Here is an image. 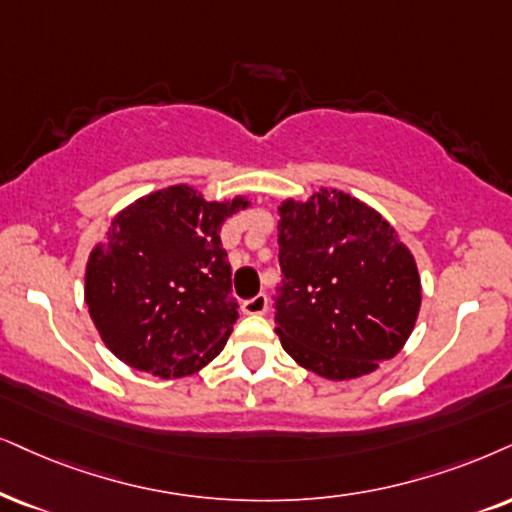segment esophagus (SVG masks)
<instances>
[{
  "label": "esophagus",
  "mask_w": 512,
  "mask_h": 512,
  "mask_svg": "<svg viewBox=\"0 0 512 512\" xmlns=\"http://www.w3.org/2000/svg\"><path fill=\"white\" fill-rule=\"evenodd\" d=\"M241 309H243V314H248V316L264 314V312H267V295L260 293V295L250 297V300L243 302Z\"/></svg>",
  "instance_id": "1"
}]
</instances>
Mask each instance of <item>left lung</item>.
<instances>
[{
	"label": "left lung",
	"instance_id": "1",
	"mask_svg": "<svg viewBox=\"0 0 512 512\" xmlns=\"http://www.w3.org/2000/svg\"><path fill=\"white\" fill-rule=\"evenodd\" d=\"M278 340L295 364L352 380L397 357L423 288L413 252L364 200L319 186L278 208Z\"/></svg>",
	"mask_w": 512,
	"mask_h": 512
}]
</instances>
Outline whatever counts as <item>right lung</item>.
<instances>
[{"label":"right lung","mask_w":512,"mask_h":512,"mask_svg":"<svg viewBox=\"0 0 512 512\" xmlns=\"http://www.w3.org/2000/svg\"><path fill=\"white\" fill-rule=\"evenodd\" d=\"M248 196L205 200L189 184L141 196L113 217L89 252L84 302L103 345L122 364L158 375L198 373L222 352L238 319L224 219Z\"/></svg>","instance_id":"1"}]
</instances>
